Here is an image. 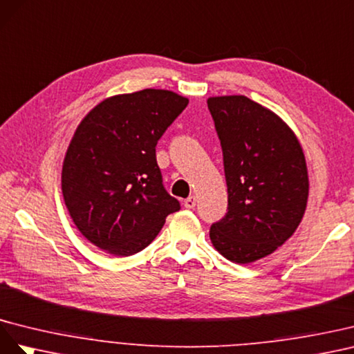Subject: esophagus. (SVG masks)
I'll use <instances>...</instances> for the list:
<instances>
[{"label":"esophagus","mask_w":354,"mask_h":354,"mask_svg":"<svg viewBox=\"0 0 354 354\" xmlns=\"http://www.w3.org/2000/svg\"><path fill=\"white\" fill-rule=\"evenodd\" d=\"M184 206L187 209H194L196 207V197L194 196H189L185 201H184Z\"/></svg>","instance_id":"obj_1"}]
</instances>
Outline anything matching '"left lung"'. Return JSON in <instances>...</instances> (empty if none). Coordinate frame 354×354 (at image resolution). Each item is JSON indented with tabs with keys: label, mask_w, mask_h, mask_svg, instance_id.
Returning a JSON list of instances; mask_svg holds the SVG:
<instances>
[{
	"label": "left lung",
	"mask_w": 354,
	"mask_h": 354,
	"mask_svg": "<svg viewBox=\"0 0 354 354\" xmlns=\"http://www.w3.org/2000/svg\"><path fill=\"white\" fill-rule=\"evenodd\" d=\"M207 108L228 189L227 214L212 224L209 236L222 257L249 264L283 245L304 216L306 157L285 121L249 97H209Z\"/></svg>",
	"instance_id": "left-lung-1"
}]
</instances>
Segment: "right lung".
<instances>
[{
    "instance_id": "add662e5",
    "label": "right lung",
    "mask_w": 354,
    "mask_h": 354,
    "mask_svg": "<svg viewBox=\"0 0 354 354\" xmlns=\"http://www.w3.org/2000/svg\"><path fill=\"white\" fill-rule=\"evenodd\" d=\"M188 105L145 88L102 100L78 124L62 167V194L90 243L115 257L145 249L180 209L165 185L156 145Z\"/></svg>"
}]
</instances>
